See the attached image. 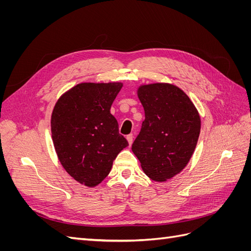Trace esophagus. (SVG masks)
<instances>
[{
  "label": "esophagus",
  "instance_id": "34e87169",
  "mask_svg": "<svg viewBox=\"0 0 251 251\" xmlns=\"http://www.w3.org/2000/svg\"><path fill=\"white\" fill-rule=\"evenodd\" d=\"M126 140H127V142H128V146H131L132 142H133V134L127 135V136H126Z\"/></svg>",
  "mask_w": 251,
  "mask_h": 251
}]
</instances>
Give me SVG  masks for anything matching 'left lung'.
<instances>
[{
  "mask_svg": "<svg viewBox=\"0 0 251 251\" xmlns=\"http://www.w3.org/2000/svg\"><path fill=\"white\" fill-rule=\"evenodd\" d=\"M137 95L146 119L132 151L147 176L163 182L191 160L200 135V115L189 97L172 83L142 85Z\"/></svg>",
  "mask_w": 251,
  "mask_h": 251,
  "instance_id": "obj_1",
  "label": "left lung"
}]
</instances>
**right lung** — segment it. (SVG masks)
Returning <instances> with one entry per match:
<instances>
[{
    "instance_id": "1",
    "label": "right lung",
    "mask_w": 251,
    "mask_h": 251,
    "mask_svg": "<svg viewBox=\"0 0 251 251\" xmlns=\"http://www.w3.org/2000/svg\"><path fill=\"white\" fill-rule=\"evenodd\" d=\"M121 82H81L58 98L51 116L54 149L78 183L94 187L108 176L126 139L110 113Z\"/></svg>"
}]
</instances>
